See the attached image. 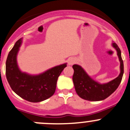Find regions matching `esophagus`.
<instances>
[{"label": "esophagus", "instance_id": "1", "mask_svg": "<svg viewBox=\"0 0 130 130\" xmlns=\"http://www.w3.org/2000/svg\"><path fill=\"white\" fill-rule=\"evenodd\" d=\"M75 59L74 58H70L68 60V64L69 65H72L73 64L75 63Z\"/></svg>", "mask_w": 130, "mask_h": 130}]
</instances>
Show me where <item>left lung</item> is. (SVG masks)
<instances>
[{
    "label": "left lung",
    "mask_w": 130,
    "mask_h": 130,
    "mask_svg": "<svg viewBox=\"0 0 130 130\" xmlns=\"http://www.w3.org/2000/svg\"><path fill=\"white\" fill-rule=\"evenodd\" d=\"M112 46L116 50L120 61V74L116 79L109 83L101 84L92 79L81 66L77 64L72 66L74 70L72 77L73 83L77 94L81 99L93 102L105 100L116 90L120 84L124 73L121 52L115 42H112Z\"/></svg>",
    "instance_id": "obj_1"
}]
</instances>
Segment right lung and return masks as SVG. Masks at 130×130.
<instances>
[{"instance_id":"right-lung-1","label":"right lung","mask_w":130,"mask_h":130,"mask_svg":"<svg viewBox=\"0 0 130 130\" xmlns=\"http://www.w3.org/2000/svg\"><path fill=\"white\" fill-rule=\"evenodd\" d=\"M22 42L23 38L16 41L9 53L6 63V77L16 94L30 102H40L53 95L58 78L67 67V63L37 75L23 72L17 63V55Z\"/></svg>"}]
</instances>
